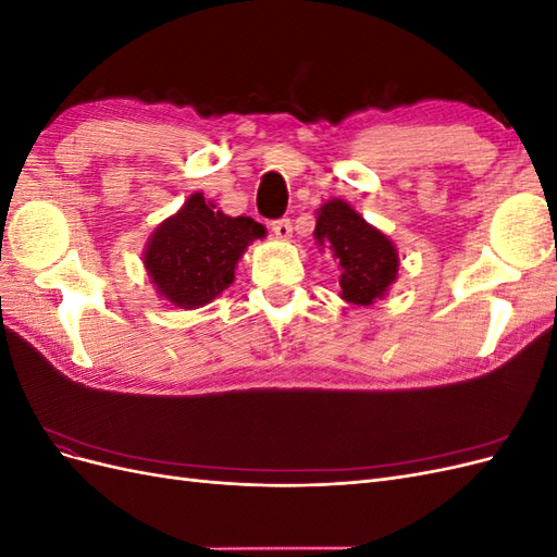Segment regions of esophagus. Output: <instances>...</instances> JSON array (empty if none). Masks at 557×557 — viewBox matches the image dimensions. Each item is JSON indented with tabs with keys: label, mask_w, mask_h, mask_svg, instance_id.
I'll use <instances>...</instances> for the list:
<instances>
[{
	"label": "esophagus",
	"mask_w": 557,
	"mask_h": 557,
	"mask_svg": "<svg viewBox=\"0 0 557 557\" xmlns=\"http://www.w3.org/2000/svg\"><path fill=\"white\" fill-rule=\"evenodd\" d=\"M272 232L276 234V239L281 242H288L293 237V225H290V218H281V221L272 223Z\"/></svg>",
	"instance_id": "obj_1"
}]
</instances>
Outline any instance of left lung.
Listing matches in <instances>:
<instances>
[{
  "instance_id": "obj_1",
  "label": "left lung",
  "mask_w": 557,
  "mask_h": 557,
  "mask_svg": "<svg viewBox=\"0 0 557 557\" xmlns=\"http://www.w3.org/2000/svg\"><path fill=\"white\" fill-rule=\"evenodd\" d=\"M313 239L339 267V295L348 305L372 307L397 281L395 244L379 227L369 225L346 199H327L315 211Z\"/></svg>"
}]
</instances>
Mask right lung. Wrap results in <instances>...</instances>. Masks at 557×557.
<instances>
[{"instance_id": "add662e5", "label": "right lung", "mask_w": 557, "mask_h": 557, "mask_svg": "<svg viewBox=\"0 0 557 557\" xmlns=\"http://www.w3.org/2000/svg\"><path fill=\"white\" fill-rule=\"evenodd\" d=\"M264 234V225L223 213L197 190L150 234L144 248L146 274L172 307H207L230 288L246 248Z\"/></svg>"}]
</instances>
